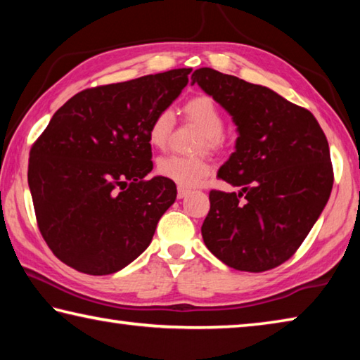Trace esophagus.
I'll list each match as a JSON object with an SVG mask.
<instances>
[{"instance_id": "esophagus-1", "label": "esophagus", "mask_w": 360, "mask_h": 360, "mask_svg": "<svg viewBox=\"0 0 360 360\" xmlns=\"http://www.w3.org/2000/svg\"><path fill=\"white\" fill-rule=\"evenodd\" d=\"M188 192H191V191H188V188L179 186V187H178V198H184Z\"/></svg>"}]
</instances>
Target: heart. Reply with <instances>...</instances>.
Listing matches in <instances>:
<instances>
[{
    "label": "heart",
    "instance_id": "1",
    "mask_svg": "<svg viewBox=\"0 0 360 360\" xmlns=\"http://www.w3.org/2000/svg\"><path fill=\"white\" fill-rule=\"evenodd\" d=\"M182 114L186 120L202 130L198 149L217 150L224 144V114L217 103L208 95L198 94L187 98L182 105ZM173 114L169 111H158L148 125V141L157 149H163L173 130ZM211 167L203 157L165 155L158 158L157 173L182 187H191L210 174Z\"/></svg>",
    "mask_w": 360,
    "mask_h": 360
}]
</instances>
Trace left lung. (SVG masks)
Wrapping results in <instances>:
<instances>
[{"instance_id":"obj_1","label":"left lung","mask_w":360,"mask_h":360,"mask_svg":"<svg viewBox=\"0 0 360 360\" xmlns=\"http://www.w3.org/2000/svg\"><path fill=\"white\" fill-rule=\"evenodd\" d=\"M191 79L227 109L240 133L217 178L241 191L210 192L205 245L235 270L276 268L297 252L330 197L324 131L308 109L262 85L212 68Z\"/></svg>"}]
</instances>
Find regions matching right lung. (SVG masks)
<instances>
[{"label":"right lung","mask_w":360,"mask_h":360,"mask_svg":"<svg viewBox=\"0 0 360 360\" xmlns=\"http://www.w3.org/2000/svg\"><path fill=\"white\" fill-rule=\"evenodd\" d=\"M169 70L76 94L30 150L28 186L51 251L75 270L111 275L150 245L176 200V184L152 169L148 125L188 82Z\"/></svg>","instance_id":"right-lung-1"}]
</instances>
